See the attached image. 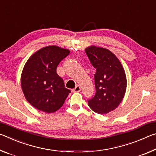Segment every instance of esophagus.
Segmentation results:
<instances>
[{
    "mask_svg": "<svg viewBox=\"0 0 156 156\" xmlns=\"http://www.w3.org/2000/svg\"><path fill=\"white\" fill-rule=\"evenodd\" d=\"M80 90H81L80 87L79 85H77V86H76V87L73 89L72 91L73 92H79V91H80Z\"/></svg>",
    "mask_w": 156,
    "mask_h": 156,
    "instance_id": "esophagus-1",
    "label": "esophagus"
}]
</instances>
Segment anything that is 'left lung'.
Segmentation results:
<instances>
[{
  "instance_id": "obj_1",
  "label": "left lung",
  "mask_w": 156,
  "mask_h": 156,
  "mask_svg": "<svg viewBox=\"0 0 156 156\" xmlns=\"http://www.w3.org/2000/svg\"><path fill=\"white\" fill-rule=\"evenodd\" d=\"M85 52L96 72L94 74L96 94L88 100L94 112L105 114L114 110L125 94L126 78L120 60L109 49L90 46Z\"/></svg>"
}]
</instances>
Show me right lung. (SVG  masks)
Instances as JSON below:
<instances>
[{
  "label": "right lung",
  "instance_id": "right-lung-1",
  "mask_svg": "<svg viewBox=\"0 0 156 156\" xmlns=\"http://www.w3.org/2000/svg\"><path fill=\"white\" fill-rule=\"evenodd\" d=\"M70 51L56 45L43 47L25 63L21 87L27 101L36 109L54 113L61 107L71 91L65 88L56 69Z\"/></svg>",
  "mask_w": 156,
  "mask_h": 156
}]
</instances>
